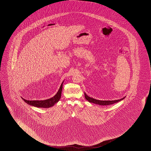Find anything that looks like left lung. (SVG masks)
Here are the masks:
<instances>
[{"label": "left lung", "mask_w": 151, "mask_h": 151, "mask_svg": "<svg viewBox=\"0 0 151 151\" xmlns=\"http://www.w3.org/2000/svg\"><path fill=\"white\" fill-rule=\"evenodd\" d=\"M85 94V98L86 99L87 101L92 103L94 104H97V105H103V106H105V105H109L111 104H115L119 101H121L123 99H124L125 98V96L123 98H122L121 99H119V100H114V101H101V100H97V99H94L93 98H91L88 96V95H87L85 93H84Z\"/></svg>", "instance_id": "1"}]
</instances>
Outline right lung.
I'll use <instances>...</instances> for the list:
<instances>
[{
    "label": "right lung",
    "mask_w": 151,
    "mask_h": 151,
    "mask_svg": "<svg viewBox=\"0 0 151 151\" xmlns=\"http://www.w3.org/2000/svg\"><path fill=\"white\" fill-rule=\"evenodd\" d=\"M64 80L63 81V82H62V84L57 93L55 94L52 97L49 99L41 100V101H37H37H27L22 97V99L27 104L32 106L40 107V108H50L53 106L55 104L57 103V102L60 101V99L61 97L63 84L64 83Z\"/></svg>",
    "instance_id": "obj_1"
}]
</instances>
